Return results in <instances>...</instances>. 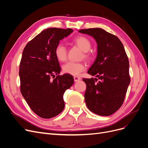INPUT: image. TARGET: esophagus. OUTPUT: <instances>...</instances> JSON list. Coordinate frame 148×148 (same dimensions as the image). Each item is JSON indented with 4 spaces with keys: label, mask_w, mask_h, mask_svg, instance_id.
Segmentation results:
<instances>
[{
    "label": "esophagus",
    "mask_w": 148,
    "mask_h": 148,
    "mask_svg": "<svg viewBox=\"0 0 148 148\" xmlns=\"http://www.w3.org/2000/svg\"><path fill=\"white\" fill-rule=\"evenodd\" d=\"M73 78H74V81H75V82H78V81H79V80L82 79V78H80L79 77H78V76H74V77H73Z\"/></svg>",
    "instance_id": "1"
}]
</instances>
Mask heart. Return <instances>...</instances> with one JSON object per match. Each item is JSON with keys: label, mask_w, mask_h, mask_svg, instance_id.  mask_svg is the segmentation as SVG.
Returning a JSON list of instances; mask_svg holds the SVG:
<instances>
[{"label": "heart", "mask_w": 148, "mask_h": 148, "mask_svg": "<svg viewBox=\"0 0 148 148\" xmlns=\"http://www.w3.org/2000/svg\"><path fill=\"white\" fill-rule=\"evenodd\" d=\"M72 42L77 45L84 52V57L85 58L88 59L89 57L90 53H89L88 51L91 48V43L88 38L82 35L77 36L72 39ZM54 54L59 61L64 62L66 60L67 52L66 47L64 44L59 43L57 44L54 49ZM85 69H86V66L83 63L71 61L67 62L62 66V70L65 73L71 75H78Z\"/></svg>", "instance_id": "heart-1"}]
</instances>
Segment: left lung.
I'll return each instance as SVG.
<instances>
[{
	"label": "left lung",
	"mask_w": 148,
	"mask_h": 148,
	"mask_svg": "<svg viewBox=\"0 0 148 148\" xmlns=\"http://www.w3.org/2000/svg\"><path fill=\"white\" fill-rule=\"evenodd\" d=\"M97 44L96 59L88 73L97 79L83 78L86 84L84 99L93 113L109 116L122 106L130 83L129 61L123 44L116 36L101 28L81 29Z\"/></svg>",
	"instance_id": "1"
}]
</instances>
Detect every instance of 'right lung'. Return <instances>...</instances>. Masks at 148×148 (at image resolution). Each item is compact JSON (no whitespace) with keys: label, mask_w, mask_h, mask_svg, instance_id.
I'll return each mask as SVG.
<instances>
[{"label":"right lung","mask_w":148,"mask_h":148,"mask_svg":"<svg viewBox=\"0 0 148 148\" xmlns=\"http://www.w3.org/2000/svg\"><path fill=\"white\" fill-rule=\"evenodd\" d=\"M72 32L70 28L46 29L23 49L19 69L20 91L31 109L41 118L51 119L62 112L64 94L74 83L71 75H59L61 69L54 54L57 44Z\"/></svg>","instance_id":"add662e5"}]
</instances>
